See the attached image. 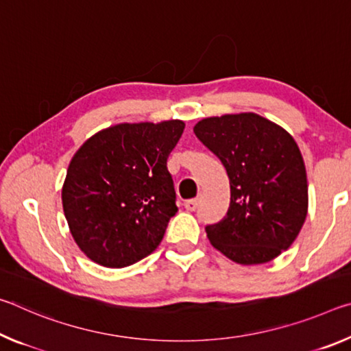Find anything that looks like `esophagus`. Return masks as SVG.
<instances>
[{
    "mask_svg": "<svg viewBox=\"0 0 351 351\" xmlns=\"http://www.w3.org/2000/svg\"><path fill=\"white\" fill-rule=\"evenodd\" d=\"M198 204H199V199H198V198H192V199H187V201H186V203H184V206H186V209H187V210H190V212L197 210V207H198Z\"/></svg>",
    "mask_w": 351,
    "mask_h": 351,
    "instance_id": "34e87169",
    "label": "esophagus"
}]
</instances>
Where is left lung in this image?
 Returning a JSON list of instances; mask_svg holds the SVG:
<instances>
[{"instance_id":"8db88e82","label":"left lung","mask_w":351,"mask_h":351,"mask_svg":"<svg viewBox=\"0 0 351 351\" xmlns=\"http://www.w3.org/2000/svg\"><path fill=\"white\" fill-rule=\"evenodd\" d=\"M193 133L230 181V206L207 226L210 245L240 265H261L293 245L308 213L305 162L293 136L255 112L206 117Z\"/></svg>"}]
</instances>
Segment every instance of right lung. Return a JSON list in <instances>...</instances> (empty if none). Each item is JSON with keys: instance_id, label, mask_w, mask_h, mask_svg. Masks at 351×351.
<instances>
[{"instance_id": "add662e5", "label": "right lung", "mask_w": 351, "mask_h": 351, "mask_svg": "<svg viewBox=\"0 0 351 351\" xmlns=\"http://www.w3.org/2000/svg\"><path fill=\"white\" fill-rule=\"evenodd\" d=\"M186 123H117L83 142L62 187L63 212L80 251L106 268L150 255L178 212L167 158Z\"/></svg>"}]
</instances>
